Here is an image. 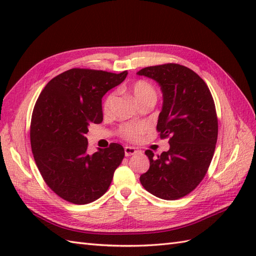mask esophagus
Wrapping results in <instances>:
<instances>
[{
  "label": "esophagus",
  "instance_id": "obj_1",
  "mask_svg": "<svg viewBox=\"0 0 256 256\" xmlns=\"http://www.w3.org/2000/svg\"><path fill=\"white\" fill-rule=\"evenodd\" d=\"M136 150H135L134 148H131V146H125L124 148V153H125V156H132L134 154H136Z\"/></svg>",
  "mask_w": 256,
  "mask_h": 256
}]
</instances>
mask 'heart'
Returning <instances> with one entry per match:
<instances>
[{
	"instance_id": "obj_1",
	"label": "heart",
	"mask_w": 256,
	"mask_h": 256,
	"mask_svg": "<svg viewBox=\"0 0 256 256\" xmlns=\"http://www.w3.org/2000/svg\"><path fill=\"white\" fill-rule=\"evenodd\" d=\"M131 90L138 103H142L143 101L150 99L156 100V91L154 86L146 80L135 81L131 86ZM116 92H111V94L106 96L104 102H103V112L108 113L111 111L114 100H116ZM146 130H148V126L143 123L125 124L120 128V135L125 140H131V142H136V140L142 138V135L146 132Z\"/></svg>"
}]
</instances>
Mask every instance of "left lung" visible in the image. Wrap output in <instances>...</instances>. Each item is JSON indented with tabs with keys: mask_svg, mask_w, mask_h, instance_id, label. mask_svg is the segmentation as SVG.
<instances>
[{
	"mask_svg": "<svg viewBox=\"0 0 256 256\" xmlns=\"http://www.w3.org/2000/svg\"><path fill=\"white\" fill-rule=\"evenodd\" d=\"M138 74L160 86L164 101L156 130L160 138H170V145L157 156L145 152L150 170L140 182L158 198H182L202 180L214 154L218 118L214 98L204 81L182 64L146 67Z\"/></svg>",
	"mask_w": 256,
	"mask_h": 256,
	"instance_id": "1",
	"label": "left lung"
}]
</instances>
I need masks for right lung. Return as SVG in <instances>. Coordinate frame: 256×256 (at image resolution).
Returning a JSON list of instances; mask_svg holds the SVG:
<instances>
[{"label": "right lung", "mask_w": 256, "mask_h": 256, "mask_svg": "<svg viewBox=\"0 0 256 256\" xmlns=\"http://www.w3.org/2000/svg\"><path fill=\"white\" fill-rule=\"evenodd\" d=\"M128 72L72 68L52 78L40 92L30 121V146L47 186L64 200L86 204L106 192L124 148L111 143L88 153L90 124L103 120L102 96Z\"/></svg>", "instance_id": "1"}]
</instances>
